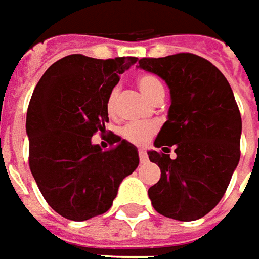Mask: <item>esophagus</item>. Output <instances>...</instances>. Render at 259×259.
Wrapping results in <instances>:
<instances>
[{"label": "esophagus", "mask_w": 259, "mask_h": 259, "mask_svg": "<svg viewBox=\"0 0 259 259\" xmlns=\"http://www.w3.org/2000/svg\"><path fill=\"white\" fill-rule=\"evenodd\" d=\"M138 154H140V161L144 164V163H147L148 161V155H147V153H145L143 148H140V151H138Z\"/></svg>", "instance_id": "obj_1"}]
</instances>
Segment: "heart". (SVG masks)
Masks as SVG:
<instances>
[{
    "instance_id": "heart-1",
    "label": "heart",
    "mask_w": 259,
    "mask_h": 259,
    "mask_svg": "<svg viewBox=\"0 0 259 259\" xmlns=\"http://www.w3.org/2000/svg\"><path fill=\"white\" fill-rule=\"evenodd\" d=\"M137 85L140 88L141 94L151 102L158 95H164V88L161 85V82L153 75H141L137 80ZM118 95H119V88L115 86L109 91V94L106 96V111L109 114H114L115 109H116ZM154 133V124H130L122 128L121 135L124 137L126 141H130L133 144L143 145L153 137Z\"/></svg>"
}]
</instances>
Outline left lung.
<instances>
[{"mask_svg":"<svg viewBox=\"0 0 259 259\" xmlns=\"http://www.w3.org/2000/svg\"><path fill=\"white\" fill-rule=\"evenodd\" d=\"M138 67L161 77L171 101L154 141L160 150L148 151L161 170L148 189L151 204L176 221L200 219L221 202L239 163L242 121L234 92L216 66L192 53L144 57Z\"/></svg>","mask_w":259,"mask_h":259,"instance_id":"left-lung-1","label":"left lung"}]
</instances>
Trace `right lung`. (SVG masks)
Returning <instances> with one entry per match:
<instances>
[{
  "mask_svg": "<svg viewBox=\"0 0 259 259\" xmlns=\"http://www.w3.org/2000/svg\"><path fill=\"white\" fill-rule=\"evenodd\" d=\"M137 57L70 55L50 66L27 111L30 170L50 207L82 222L105 213L118 187L138 167L134 144L112 134L111 148L92 144L109 121L106 96Z\"/></svg>",
  "mask_w": 259,
  "mask_h": 259,
  "instance_id": "obj_1",
  "label": "right lung"
}]
</instances>
